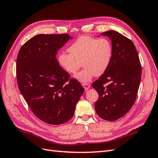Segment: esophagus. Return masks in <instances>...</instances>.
<instances>
[{
    "mask_svg": "<svg viewBox=\"0 0 158 158\" xmlns=\"http://www.w3.org/2000/svg\"><path fill=\"white\" fill-rule=\"evenodd\" d=\"M82 86L84 87L85 90L86 91V90H88L90 88V85L89 84H88V83H84V84H82Z\"/></svg>",
    "mask_w": 158,
    "mask_h": 158,
    "instance_id": "34e87169",
    "label": "esophagus"
}]
</instances>
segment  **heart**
<instances>
[{"mask_svg":"<svg viewBox=\"0 0 158 158\" xmlns=\"http://www.w3.org/2000/svg\"><path fill=\"white\" fill-rule=\"evenodd\" d=\"M70 54L61 52L57 57L60 67L69 74H74L81 63L84 69L76 74L74 78L81 83L88 82L95 76H102L111 63L112 45L106 38L81 36L68 49Z\"/></svg>","mask_w":158,"mask_h":158,"instance_id":"heart-1","label":"heart"}]
</instances>
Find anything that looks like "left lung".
I'll return each mask as SVG.
<instances>
[{
  "mask_svg": "<svg viewBox=\"0 0 158 158\" xmlns=\"http://www.w3.org/2000/svg\"><path fill=\"white\" fill-rule=\"evenodd\" d=\"M101 35L111 40L113 55L106 71L92 84L99 94L95 109L99 117L113 121L126 114L135 103L141 79V66L132 41L114 30Z\"/></svg>",
  "mask_w": 158,
  "mask_h": 158,
  "instance_id": "1",
  "label": "left lung"
}]
</instances>
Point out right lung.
<instances>
[{"mask_svg":"<svg viewBox=\"0 0 158 158\" xmlns=\"http://www.w3.org/2000/svg\"><path fill=\"white\" fill-rule=\"evenodd\" d=\"M68 34H40L26 42L16 60L18 88L32 112L49 125L66 123L73 117L84 88L59 66L56 52Z\"/></svg>","mask_w":158,"mask_h":158,"instance_id":"right-lung-1","label":"right lung"}]
</instances>
